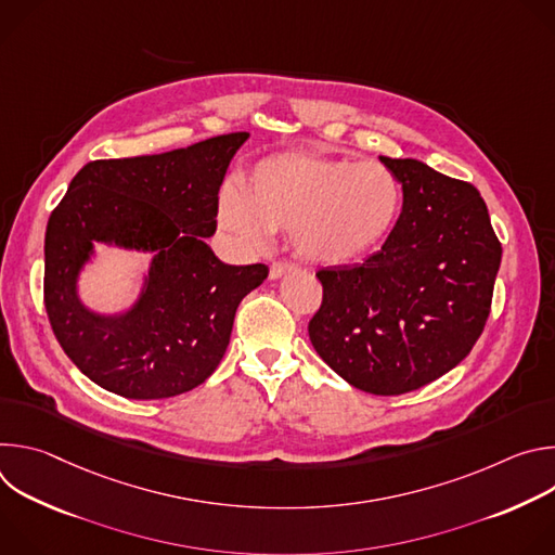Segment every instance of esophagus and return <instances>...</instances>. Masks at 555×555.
<instances>
[{"label":"esophagus","instance_id":"obj_1","mask_svg":"<svg viewBox=\"0 0 555 555\" xmlns=\"http://www.w3.org/2000/svg\"><path fill=\"white\" fill-rule=\"evenodd\" d=\"M294 268H296V266L289 263V261H274V263L270 266V279H281L283 274L292 272Z\"/></svg>","mask_w":555,"mask_h":555}]
</instances>
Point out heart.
<instances>
[{
    "instance_id": "1",
    "label": "heart",
    "mask_w": 555,
    "mask_h": 555,
    "mask_svg": "<svg viewBox=\"0 0 555 555\" xmlns=\"http://www.w3.org/2000/svg\"><path fill=\"white\" fill-rule=\"evenodd\" d=\"M402 204V184L379 163L281 153L257 163L242 191H221L217 221L242 250L257 253L287 230L302 259L336 268L382 248Z\"/></svg>"
}]
</instances>
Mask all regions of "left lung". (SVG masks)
<instances>
[{
  "label": "left lung",
  "instance_id": "1",
  "mask_svg": "<svg viewBox=\"0 0 555 555\" xmlns=\"http://www.w3.org/2000/svg\"><path fill=\"white\" fill-rule=\"evenodd\" d=\"M379 160L402 184L400 221L364 263L315 272L323 302L307 330L351 386L402 395L454 369L479 340L503 248L469 182L411 157Z\"/></svg>",
  "mask_w": 555,
  "mask_h": 555
}]
</instances>
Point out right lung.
Returning a JSON list of instances; mask_svg holds the SVG:
<instances>
[{
	"mask_svg": "<svg viewBox=\"0 0 555 555\" xmlns=\"http://www.w3.org/2000/svg\"><path fill=\"white\" fill-rule=\"evenodd\" d=\"M248 135L88 163L52 210L48 319L67 358L105 390L165 400L199 386L221 362L236 307L268 279V266H228L206 244L225 169ZM94 243L154 255L139 300L122 314H96L77 298V274Z\"/></svg>",
	"mask_w": 555,
	"mask_h": 555,
	"instance_id": "obj_1",
	"label": "right lung"
}]
</instances>
